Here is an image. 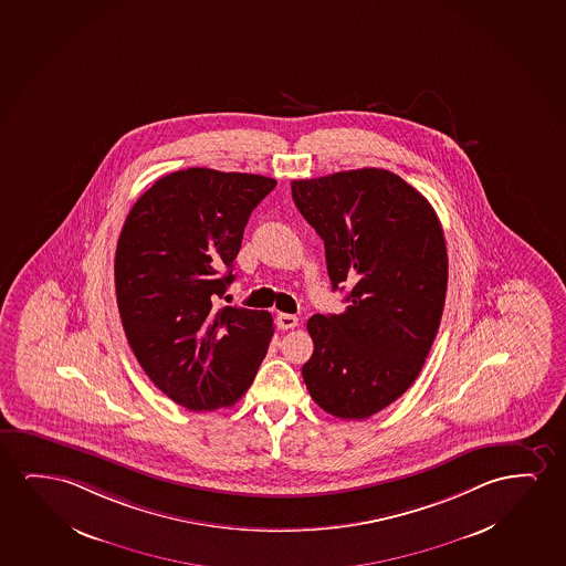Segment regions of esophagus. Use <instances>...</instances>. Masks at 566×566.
I'll use <instances>...</instances> for the list:
<instances>
[{
  "label": "esophagus",
  "mask_w": 566,
  "mask_h": 566,
  "mask_svg": "<svg viewBox=\"0 0 566 566\" xmlns=\"http://www.w3.org/2000/svg\"><path fill=\"white\" fill-rule=\"evenodd\" d=\"M296 326H298V318H296L295 314H279V329H293Z\"/></svg>",
  "instance_id": "34e87169"
}]
</instances>
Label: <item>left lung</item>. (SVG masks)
<instances>
[{"label": "left lung", "mask_w": 566, "mask_h": 566, "mask_svg": "<svg viewBox=\"0 0 566 566\" xmlns=\"http://www.w3.org/2000/svg\"><path fill=\"white\" fill-rule=\"evenodd\" d=\"M293 199L326 247L332 287L350 285L342 314H314L303 378L326 413L360 421L417 380L437 337L448 254L434 209L384 168L293 180Z\"/></svg>", "instance_id": "left-lung-1"}]
</instances>
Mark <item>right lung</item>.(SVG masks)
<instances>
[{
  "mask_svg": "<svg viewBox=\"0 0 566 566\" xmlns=\"http://www.w3.org/2000/svg\"><path fill=\"white\" fill-rule=\"evenodd\" d=\"M275 184L178 170L137 199L119 232L114 283L129 347L151 382L190 411L234 406L270 347V312L216 301L234 281L250 213Z\"/></svg>",
  "mask_w": 566,
  "mask_h": 566,
  "instance_id": "obj_1",
  "label": "right lung"
}]
</instances>
